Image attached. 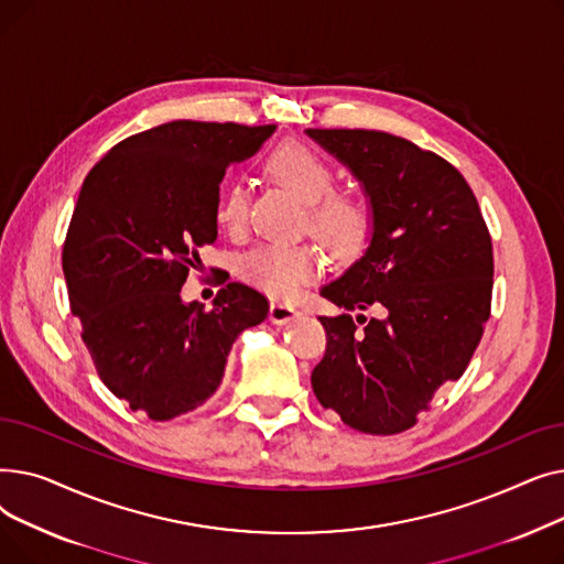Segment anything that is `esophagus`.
Returning a JSON list of instances; mask_svg holds the SVG:
<instances>
[{"label":"esophagus","mask_w":564,"mask_h":564,"mask_svg":"<svg viewBox=\"0 0 564 564\" xmlns=\"http://www.w3.org/2000/svg\"><path fill=\"white\" fill-rule=\"evenodd\" d=\"M302 315V311L300 308H294V306H290V304H272L270 306V322L272 324H290V322H294Z\"/></svg>","instance_id":"34e87169"}]
</instances>
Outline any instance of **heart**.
<instances>
[{
    "label": "heart",
    "instance_id": "obj_1",
    "mask_svg": "<svg viewBox=\"0 0 564 564\" xmlns=\"http://www.w3.org/2000/svg\"><path fill=\"white\" fill-rule=\"evenodd\" d=\"M264 171L308 205V228L332 251L351 256L364 249L372 230L370 210L359 198L334 194V171L311 148L294 141L283 143L267 158ZM247 207L245 185H226L217 200V224L224 230H240L247 221ZM319 272L322 260L306 245H264L240 262L242 279L276 300L294 297Z\"/></svg>",
    "mask_w": 564,
    "mask_h": 564
}]
</instances>
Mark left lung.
I'll use <instances>...</instances> for the list:
<instances>
[{"label":"left lung","instance_id":"left-lung-1","mask_svg":"<svg viewBox=\"0 0 564 564\" xmlns=\"http://www.w3.org/2000/svg\"><path fill=\"white\" fill-rule=\"evenodd\" d=\"M357 177L372 230L319 294L379 317H319L327 351L311 375L324 409L366 434L416 425L441 383L464 375L489 319L494 256L476 196L443 158L377 130H306ZM364 315H357L361 322Z\"/></svg>","mask_w":564,"mask_h":564}]
</instances>
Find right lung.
Instances as JSON below:
<instances>
[{"instance_id": "add662e5", "label": "right lung", "mask_w": 564, "mask_h": 564, "mask_svg": "<svg viewBox=\"0 0 564 564\" xmlns=\"http://www.w3.org/2000/svg\"><path fill=\"white\" fill-rule=\"evenodd\" d=\"M274 130L171 121L116 143L82 185L64 245L70 311L105 387L148 419L200 406L235 338L270 313L242 283L221 288L213 311L181 288L217 240L226 169Z\"/></svg>"}]
</instances>
